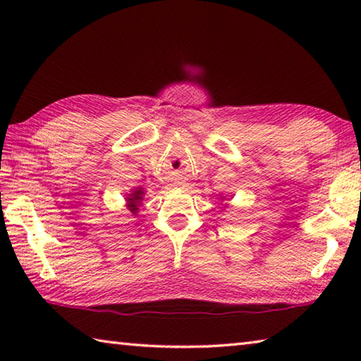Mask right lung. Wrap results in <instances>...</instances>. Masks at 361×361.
<instances>
[{"label":"right lung","mask_w":361,"mask_h":361,"mask_svg":"<svg viewBox=\"0 0 361 361\" xmlns=\"http://www.w3.org/2000/svg\"><path fill=\"white\" fill-rule=\"evenodd\" d=\"M143 195H145L143 189L137 188V189H133V191L129 194V197H127V209H129L133 215H137L138 205L143 200Z\"/></svg>","instance_id":"right-lung-1"}]
</instances>
